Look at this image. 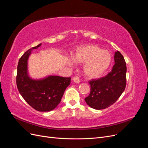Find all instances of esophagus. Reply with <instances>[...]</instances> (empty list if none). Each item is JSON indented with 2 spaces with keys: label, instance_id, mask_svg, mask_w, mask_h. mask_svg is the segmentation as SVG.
I'll return each instance as SVG.
<instances>
[{
  "label": "esophagus",
  "instance_id": "esophagus-1",
  "mask_svg": "<svg viewBox=\"0 0 148 148\" xmlns=\"http://www.w3.org/2000/svg\"><path fill=\"white\" fill-rule=\"evenodd\" d=\"M73 81L76 83H79L80 82V79L78 77H77V76H75L73 78Z\"/></svg>",
  "mask_w": 148,
  "mask_h": 148
}]
</instances>
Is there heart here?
Segmentation results:
<instances>
[{
	"instance_id": "obj_1",
	"label": "heart",
	"mask_w": 148,
	"mask_h": 148,
	"mask_svg": "<svg viewBox=\"0 0 148 148\" xmlns=\"http://www.w3.org/2000/svg\"><path fill=\"white\" fill-rule=\"evenodd\" d=\"M74 59L78 63L84 64L83 70L87 77L96 78L109 69L112 57L109 51L102 49L95 44H88L77 49Z\"/></svg>"
}]
</instances>
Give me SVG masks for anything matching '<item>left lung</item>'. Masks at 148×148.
Masks as SVG:
<instances>
[{"instance_id":"obj_1","label":"left lung","mask_w":148,"mask_h":148,"mask_svg":"<svg viewBox=\"0 0 148 148\" xmlns=\"http://www.w3.org/2000/svg\"><path fill=\"white\" fill-rule=\"evenodd\" d=\"M115 64L105 77L89 82L91 91L84 100L92 108H107L117 101L127 84V66L124 57L119 51L115 52Z\"/></svg>"}]
</instances>
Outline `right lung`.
Masks as SVG:
<instances>
[{
    "mask_svg": "<svg viewBox=\"0 0 148 148\" xmlns=\"http://www.w3.org/2000/svg\"><path fill=\"white\" fill-rule=\"evenodd\" d=\"M39 44L32 49L41 46ZM29 49L23 53L17 66L16 82L18 90L25 101L40 112L54 109L59 104L65 89L70 84V77L49 76L40 80L31 79L27 73V60L31 53Z\"/></svg>",
    "mask_w": 148,
    "mask_h": 148,
    "instance_id": "obj_1",
    "label": "right lung"
}]
</instances>
